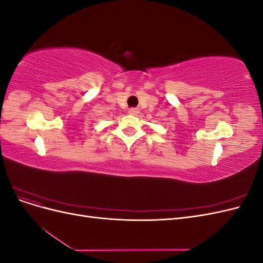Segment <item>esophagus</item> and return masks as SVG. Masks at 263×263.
<instances>
[{"label": "esophagus", "mask_w": 263, "mask_h": 263, "mask_svg": "<svg viewBox=\"0 0 263 263\" xmlns=\"http://www.w3.org/2000/svg\"><path fill=\"white\" fill-rule=\"evenodd\" d=\"M128 112H129V114H132V115H137V114L139 113V110H138L137 108H130V109L128 110Z\"/></svg>", "instance_id": "34e87169"}]
</instances>
